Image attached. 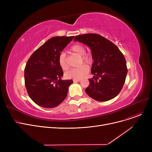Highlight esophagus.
<instances>
[{"label": "esophagus", "mask_w": 152, "mask_h": 152, "mask_svg": "<svg viewBox=\"0 0 152 152\" xmlns=\"http://www.w3.org/2000/svg\"><path fill=\"white\" fill-rule=\"evenodd\" d=\"M79 81H80V79H73L74 83H77V82H79Z\"/></svg>", "instance_id": "obj_1"}]
</instances>
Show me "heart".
<instances>
[{"mask_svg": "<svg viewBox=\"0 0 152 152\" xmlns=\"http://www.w3.org/2000/svg\"><path fill=\"white\" fill-rule=\"evenodd\" d=\"M71 51L79 55H81L82 62L83 61L87 63H91L92 60V56L86 53L85 48L81 44H75L72 46L70 49ZM58 63L60 67L63 70H66L69 68V65L67 61L66 55L64 52H61L60 53L58 56ZM89 71V66L86 65H83L79 68H73L68 71L65 76L67 78L73 79H80L84 77H85L87 74L88 73Z\"/></svg>", "mask_w": 152, "mask_h": 152, "instance_id": "b5f03b06", "label": "heart"}]
</instances>
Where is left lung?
<instances>
[{
    "mask_svg": "<svg viewBox=\"0 0 152 152\" xmlns=\"http://www.w3.org/2000/svg\"><path fill=\"white\" fill-rule=\"evenodd\" d=\"M74 41L88 45L92 51L91 73L94 76L89 79L87 94L100 102L115 98L121 92L127 73L122 52L112 42L97 34L78 35Z\"/></svg>",
    "mask_w": 152,
    "mask_h": 152,
    "instance_id": "obj_1",
    "label": "left lung"
}]
</instances>
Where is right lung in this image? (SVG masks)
Wrapping results in <instances>:
<instances>
[{"label": "right lung", "instance_id": "obj_1", "mask_svg": "<svg viewBox=\"0 0 152 152\" xmlns=\"http://www.w3.org/2000/svg\"><path fill=\"white\" fill-rule=\"evenodd\" d=\"M75 36L53 37L34 51L25 68V84L29 97L44 108H53L65 99L73 80H61L58 56Z\"/></svg>", "mask_w": 152, "mask_h": 152}]
</instances>
